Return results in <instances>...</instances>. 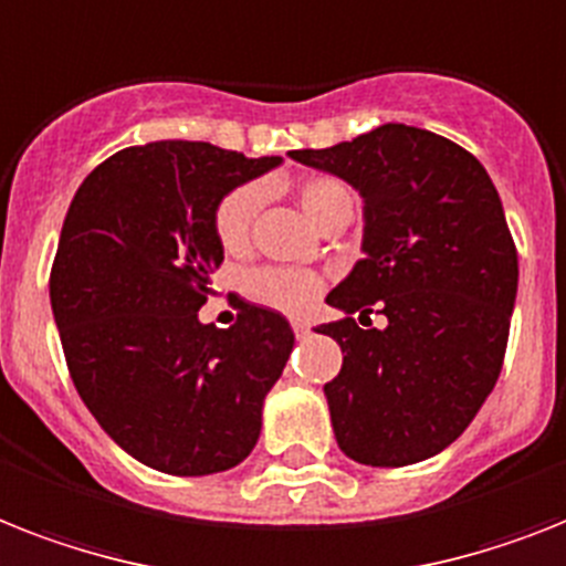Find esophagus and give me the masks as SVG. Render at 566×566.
<instances>
[{
	"mask_svg": "<svg viewBox=\"0 0 566 566\" xmlns=\"http://www.w3.org/2000/svg\"><path fill=\"white\" fill-rule=\"evenodd\" d=\"M291 325H293V331H296V337L302 339V337H307V331H311V325H307V319H291Z\"/></svg>",
	"mask_w": 566,
	"mask_h": 566,
	"instance_id": "34e87169",
	"label": "esophagus"
}]
</instances>
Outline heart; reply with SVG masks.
I'll use <instances>...</instances> for the list:
<instances>
[{"instance_id":"1","label":"heart","mask_w":566,"mask_h":566,"mask_svg":"<svg viewBox=\"0 0 566 566\" xmlns=\"http://www.w3.org/2000/svg\"><path fill=\"white\" fill-rule=\"evenodd\" d=\"M298 206L307 218L314 220L316 227L328 218L337 206L348 203L352 195L348 188L334 177H307L296 186ZM261 191L255 186H238L232 188L214 209V235H218L220 247L227 252L243 250V243L250 238L252 218L259 211ZM243 291L252 302L268 305L273 311H284V314H302L314 305L323 282L319 275L311 270L296 268H259L252 270L243 282Z\"/></svg>"}]
</instances>
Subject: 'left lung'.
Returning <instances> with one entry per match:
<instances>
[{
  "mask_svg": "<svg viewBox=\"0 0 566 566\" xmlns=\"http://www.w3.org/2000/svg\"><path fill=\"white\" fill-rule=\"evenodd\" d=\"M291 159L363 197V259L325 298L343 319L316 328L343 348V369L325 384L339 450L371 468L442 453L474 421L506 355L517 250L497 188L457 142L407 124ZM375 304L388 325L360 329L350 314L365 322Z\"/></svg>",
  "mask_w": 566,
  "mask_h": 566,
  "instance_id": "left-lung-1",
  "label": "left lung"
}]
</instances>
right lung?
<instances>
[{
	"mask_svg": "<svg viewBox=\"0 0 566 566\" xmlns=\"http://www.w3.org/2000/svg\"><path fill=\"white\" fill-rule=\"evenodd\" d=\"M279 163L209 142L124 148L81 182L60 229L49 293L69 375L101 430L163 474L250 457L293 352L270 307L241 298L232 328L197 316L223 261L214 209Z\"/></svg>",
	"mask_w": 566,
	"mask_h": 566,
	"instance_id": "add662e5",
	"label": "right lung"
}]
</instances>
